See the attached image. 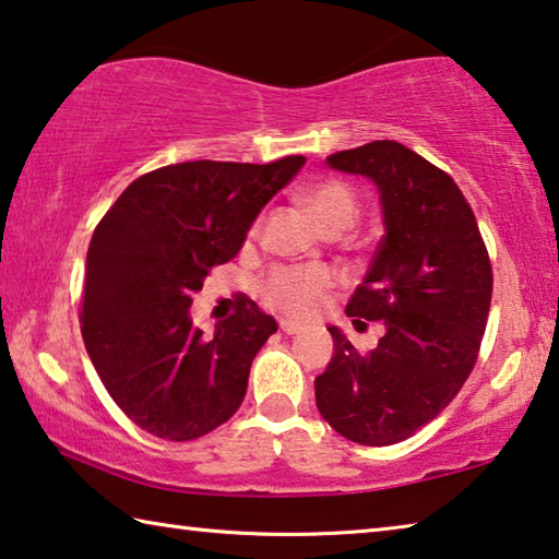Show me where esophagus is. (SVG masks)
<instances>
[{"label":"esophagus","mask_w":559,"mask_h":559,"mask_svg":"<svg viewBox=\"0 0 559 559\" xmlns=\"http://www.w3.org/2000/svg\"><path fill=\"white\" fill-rule=\"evenodd\" d=\"M280 329L285 334H299L305 326L297 324V322H292V319H280Z\"/></svg>","instance_id":"34e87169"}]
</instances>
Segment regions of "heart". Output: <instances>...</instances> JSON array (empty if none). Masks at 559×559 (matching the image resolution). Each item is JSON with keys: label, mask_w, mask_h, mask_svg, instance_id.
I'll use <instances>...</instances> for the list:
<instances>
[{"label": "heart", "mask_w": 559, "mask_h": 559, "mask_svg": "<svg viewBox=\"0 0 559 559\" xmlns=\"http://www.w3.org/2000/svg\"><path fill=\"white\" fill-rule=\"evenodd\" d=\"M301 207L314 219L319 230L340 235L359 215V200L346 182L336 178H322L309 182L297 193ZM334 287V274L326 267H274L260 285L264 305L292 317H312L326 292Z\"/></svg>", "instance_id": "1"}]
</instances>
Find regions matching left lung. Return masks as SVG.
<instances>
[{"mask_svg":"<svg viewBox=\"0 0 559 559\" xmlns=\"http://www.w3.org/2000/svg\"><path fill=\"white\" fill-rule=\"evenodd\" d=\"M326 163L381 193L386 235L346 314L386 332L359 352L329 326L334 359L314 379L317 408L349 441L391 445L431 424L471 377L490 312V258L461 188L406 145L371 141Z\"/></svg>","mask_w":559,"mask_h":559,"instance_id":"1","label":"left lung"}]
</instances>
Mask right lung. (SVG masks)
Returning <instances> with one entry per match:
<instances>
[{"mask_svg": "<svg viewBox=\"0 0 559 559\" xmlns=\"http://www.w3.org/2000/svg\"><path fill=\"white\" fill-rule=\"evenodd\" d=\"M305 160L176 163L135 178L100 217L86 254L81 336L116 406L143 431L195 441L240 408L252 359L277 322L240 297L205 336L188 309Z\"/></svg>", "mask_w": 559, "mask_h": 559, "instance_id": "right-lung-1", "label": "right lung"}]
</instances>
